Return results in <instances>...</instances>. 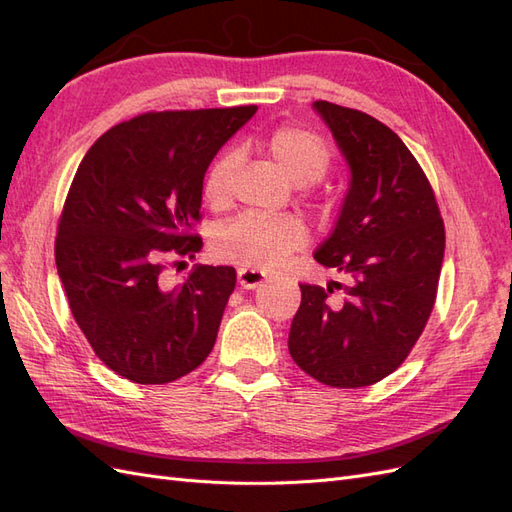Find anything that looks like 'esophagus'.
<instances>
[{
    "instance_id": "esophagus-1",
    "label": "esophagus",
    "mask_w": 512,
    "mask_h": 512,
    "mask_svg": "<svg viewBox=\"0 0 512 512\" xmlns=\"http://www.w3.org/2000/svg\"><path fill=\"white\" fill-rule=\"evenodd\" d=\"M237 277H239L241 288H247V290L258 288L262 282H265V273L256 269H245V267L237 271Z\"/></svg>"
}]
</instances>
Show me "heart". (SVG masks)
Listing matches in <instances>:
<instances>
[{"mask_svg": "<svg viewBox=\"0 0 512 512\" xmlns=\"http://www.w3.org/2000/svg\"><path fill=\"white\" fill-rule=\"evenodd\" d=\"M265 149L277 168L297 185L318 181L331 166V149L314 132L299 126H280L265 138ZM232 153L224 151L215 158L203 181V194L213 205L226 200ZM307 243V228L297 218H260L241 215L224 224L213 239L218 258L235 262L245 269L273 271L282 267L290 254Z\"/></svg>", "mask_w": 512, "mask_h": 512, "instance_id": "1", "label": "heart"}]
</instances>
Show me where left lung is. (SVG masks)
<instances>
[{
    "instance_id": "1",
    "label": "left lung",
    "mask_w": 512,
    "mask_h": 512,
    "mask_svg": "<svg viewBox=\"0 0 512 512\" xmlns=\"http://www.w3.org/2000/svg\"><path fill=\"white\" fill-rule=\"evenodd\" d=\"M350 168L335 228L314 258L350 284H301L288 350L305 374L339 389L380 382L406 361L436 303L444 222L404 141L354 108L314 102ZM344 287L331 298L332 286Z\"/></svg>"
}]
</instances>
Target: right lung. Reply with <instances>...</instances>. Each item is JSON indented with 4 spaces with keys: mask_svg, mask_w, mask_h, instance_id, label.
<instances>
[{
    "mask_svg": "<svg viewBox=\"0 0 512 512\" xmlns=\"http://www.w3.org/2000/svg\"><path fill=\"white\" fill-rule=\"evenodd\" d=\"M258 106L145 113L85 153L61 211L55 262L87 342L115 374L166 384L213 350L232 267L196 265L168 286L164 258H194L203 179L215 153Z\"/></svg>",
    "mask_w": 512,
    "mask_h": 512,
    "instance_id": "obj_1",
    "label": "right lung"
}]
</instances>
